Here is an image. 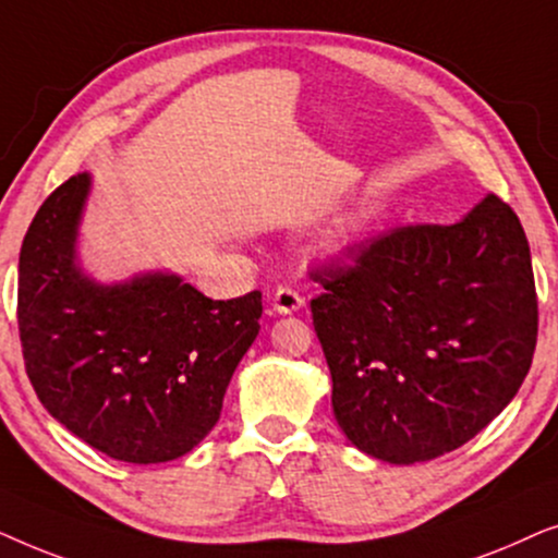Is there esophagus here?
<instances>
[{
  "instance_id": "34e87169",
  "label": "esophagus",
  "mask_w": 558,
  "mask_h": 558,
  "mask_svg": "<svg viewBox=\"0 0 558 558\" xmlns=\"http://www.w3.org/2000/svg\"><path fill=\"white\" fill-rule=\"evenodd\" d=\"M302 304H304L302 294L294 292V289H289V287H279L277 292L271 294V310L277 312V315H294Z\"/></svg>"
}]
</instances>
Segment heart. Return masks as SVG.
<instances>
[{
	"label": "heart",
	"instance_id": "obj_1",
	"mask_svg": "<svg viewBox=\"0 0 558 558\" xmlns=\"http://www.w3.org/2000/svg\"><path fill=\"white\" fill-rule=\"evenodd\" d=\"M357 235H361V220L350 218L345 223H340L332 231H327L319 235V241L315 243V251L319 258H330V262H338V258L348 256L350 251L355 248Z\"/></svg>",
	"mask_w": 558,
	"mask_h": 558
}]
</instances>
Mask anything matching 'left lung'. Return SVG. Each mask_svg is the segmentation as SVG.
<instances>
[{
    "mask_svg": "<svg viewBox=\"0 0 558 558\" xmlns=\"http://www.w3.org/2000/svg\"><path fill=\"white\" fill-rule=\"evenodd\" d=\"M312 271L310 302L350 445L388 464L462 447L531 368L538 302L521 220L487 195L454 226H409Z\"/></svg>",
    "mask_w": 558,
    "mask_h": 558,
    "instance_id": "obj_1",
    "label": "left lung"
}]
</instances>
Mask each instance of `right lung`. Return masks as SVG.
I'll return each mask as SVG.
<instances>
[{"label": "right lung", "instance_id": "1", "mask_svg": "<svg viewBox=\"0 0 558 558\" xmlns=\"http://www.w3.org/2000/svg\"><path fill=\"white\" fill-rule=\"evenodd\" d=\"M90 185L88 172L63 182L22 241L17 323L29 384L98 452L178 460L216 426L258 335L262 292L208 300L174 271L94 279L78 256Z\"/></svg>", "mask_w": 558, "mask_h": 558}]
</instances>
